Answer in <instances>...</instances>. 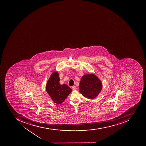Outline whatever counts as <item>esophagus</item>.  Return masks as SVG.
Wrapping results in <instances>:
<instances>
[{"label":"esophagus","instance_id":"1","mask_svg":"<svg viewBox=\"0 0 146 146\" xmlns=\"http://www.w3.org/2000/svg\"><path fill=\"white\" fill-rule=\"evenodd\" d=\"M72 88L73 90H76V87L75 86H73L72 87Z\"/></svg>","mask_w":146,"mask_h":146}]
</instances>
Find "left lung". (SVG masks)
Here are the masks:
<instances>
[{"mask_svg": "<svg viewBox=\"0 0 146 146\" xmlns=\"http://www.w3.org/2000/svg\"><path fill=\"white\" fill-rule=\"evenodd\" d=\"M80 92L87 98L92 100L98 96L102 89L100 79L95 74H86L81 78L79 85Z\"/></svg>", "mask_w": 146, "mask_h": 146, "instance_id": "1", "label": "left lung"}]
</instances>
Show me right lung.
Listing matches in <instances>:
<instances>
[{"mask_svg": "<svg viewBox=\"0 0 146 146\" xmlns=\"http://www.w3.org/2000/svg\"><path fill=\"white\" fill-rule=\"evenodd\" d=\"M59 80V74L57 72H54L46 85L47 92L54 102L57 104L62 103L72 91L66 84H60Z\"/></svg>", "mask_w": 146, "mask_h": 146, "instance_id": "obj_1", "label": "right lung"}]
</instances>
